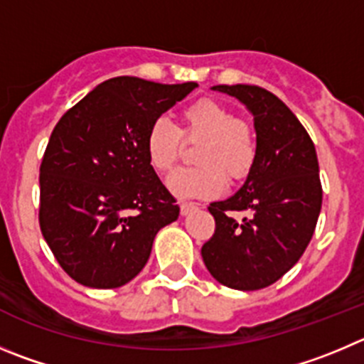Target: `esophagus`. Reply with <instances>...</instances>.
Here are the masks:
<instances>
[{"mask_svg": "<svg viewBox=\"0 0 364 364\" xmlns=\"http://www.w3.org/2000/svg\"><path fill=\"white\" fill-rule=\"evenodd\" d=\"M199 206L196 205V203H183L181 205V215H188L190 212H193V210H198Z\"/></svg>", "mask_w": 364, "mask_h": 364, "instance_id": "esophagus-1", "label": "esophagus"}]
</instances>
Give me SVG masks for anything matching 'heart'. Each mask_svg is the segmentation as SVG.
I'll return each instance as SVG.
<instances>
[{
  "label": "heart",
  "mask_w": 364,
  "mask_h": 364,
  "mask_svg": "<svg viewBox=\"0 0 364 364\" xmlns=\"http://www.w3.org/2000/svg\"><path fill=\"white\" fill-rule=\"evenodd\" d=\"M181 138L199 141L193 161L199 166L179 168L166 186L179 199H205L223 192L226 179L242 181L257 161V140L246 122L215 100H199L185 107L181 127L165 118L152 122L145 136V154L156 172H168L181 154Z\"/></svg>",
  "instance_id": "b5f03b06"
}]
</instances>
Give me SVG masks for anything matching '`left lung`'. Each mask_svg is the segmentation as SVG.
I'll return each instance as SVG.
<instances>
[{
    "label": "left lung",
    "mask_w": 364,
    "mask_h": 364,
    "mask_svg": "<svg viewBox=\"0 0 364 364\" xmlns=\"http://www.w3.org/2000/svg\"><path fill=\"white\" fill-rule=\"evenodd\" d=\"M242 102L255 122L257 161L237 193L208 206L215 233L201 247L206 269L239 291L264 289L300 260L321 210L314 144L293 111L271 91L213 86Z\"/></svg>",
    "instance_id": "1"
}]
</instances>
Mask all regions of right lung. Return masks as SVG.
Masks as SVG:
<instances>
[{
  "label": "right lung",
  "instance_id": "right-lung-1",
  "mask_svg": "<svg viewBox=\"0 0 364 364\" xmlns=\"http://www.w3.org/2000/svg\"><path fill=\"white\" fill-rule=\"evenodd\" d=\"M196 82L117 77L98 84L57 122L41 163L39 224L75 282L114 289L151 257L179 206L145 154V136Z\"/></svg>",
  "mask_w": 364,
  "mask_h": 364
}]
</instances>
